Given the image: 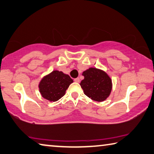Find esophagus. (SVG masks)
I'll return each instance as SVG.
<instances>
[{
	"mask_svg": "<svg viewBox=\"0 0 154 154\" xmlns=\"http://www.w3.org/2000/svg\"><path fill=\"white\" fill-rule=\"evenodd\" d=\"M74 80V82H80L79 78H76V79H75Z\"/></svg>",
	"mask_w": 154,
	"mask_h": 154,
	"instance_id": "34e87169",
	"label": "esophagus"
}]
</instances>
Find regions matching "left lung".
<instances>
[{
	"mask_svg": "<svg viewBox=\"0 0 154 154\" xmlns=\"http://www.w3.org/2000/svg\"><path fill=\"white\" fill-rule=\"evenodd\" d=\"M85 79L80 87L86 95L95 101L101 102L109 96L112 89V82L106 72L95 67H90L83 72Z\"/></svg>",
	"mask_w": 154,
	"mask_h": 154,
	"instance_id": "obj_1",
	"label": "left lung"
}]
</instances>
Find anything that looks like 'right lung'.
Returning <instances> with one entry per match:
<instances>
[{
  "instance_id": "1",
  "label": "right lung",
  "mask_w": 154,
  "mask_h": 154,
  "mask_svg": "<svg viewBox=\"0 0 154 154\" xmlns=\"http://www.w3.org/2000/svg\"><path fill=\"white\" fill-rule=\"evenodd\" d=\"M73 82L69 75L58 70H54L45 75L38 85L39 91L43 98L49 101H57L61 99Z\"/></svg>"
}]
</instances>
